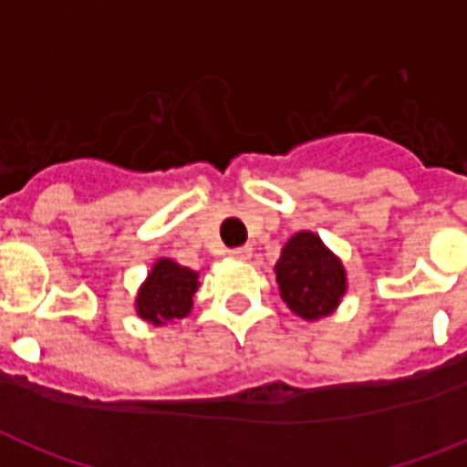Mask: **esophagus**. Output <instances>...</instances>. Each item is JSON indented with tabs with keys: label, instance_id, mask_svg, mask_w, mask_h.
Instances as JSON below:
<instances>
[{
	"label": "esophagus",
	"instance_id": "1",
	"mask_svg": "<svg viewBox=\"0 0 467 467\" xmlns=\"http://www.w3.org/2000/svg\"><path fill=\"white\" fill-rule=\"evenodd\" d=\"M227 254L233 258H237V261H246V258L252 256V249H249V246H237V249H230Z\"/></svg>",
	"mask_w": 467,
	"mask_h": 467
}]
</instances>
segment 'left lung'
Returning <instances> with one entry per match:
<instances>
[{"mask_svg": "<svg viewBox=\"0 0 467 467\" xmlns=\"http://www.w3.org/2000/svg\"><path fill=\"white\" fill-rule=\"evenodd\" d=\"M282 301L301 318H323L339 304L347 275L313 233H296L275 264Z\"/></svg>", "mask_w": 467, "mask_h": 467, "instance_id": "obj_1", "label": "left lung"}]
</instances>
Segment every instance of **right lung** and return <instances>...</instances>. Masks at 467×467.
Listing matches in <instances>:
<instances>
[{
  "label": "right lung",
  "instance_id": "right-lung-1",
  "mask_svg": "<svg viewBox=\"0 0 467 467\" xmlns=\"http://www.w3.org/2000/svg\"><path fill=\"white\" fill-rule=\"evenodd\" d=\"M197 277L194 270L178 265L171 258H161L137 296L140 318L149 323H166L187 316L192 308V296L199 287Z\"/></svg>",
  "mask_w": 467,
  "mask_h": 467
}]
</instances>
